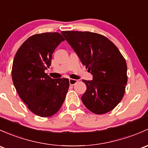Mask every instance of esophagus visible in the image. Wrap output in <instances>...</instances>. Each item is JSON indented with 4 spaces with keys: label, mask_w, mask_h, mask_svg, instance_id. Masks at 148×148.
<instances>
[{
    "label": "esophagus",
    "mask_w": 148,
    "mask_h": 148,
    "mask_svg": "<svg viewBox=\"0 0 148 148\" xmlns=\"http://www.w3.org/2000/svg\"><path fill=\"white\" fill-rule=\"evenodd\" d=\"M78 82V80L74 79H69V84L70 85H74Z\"/></svg>",
    "instance_id": "esophagus-1"
}]
</instances>
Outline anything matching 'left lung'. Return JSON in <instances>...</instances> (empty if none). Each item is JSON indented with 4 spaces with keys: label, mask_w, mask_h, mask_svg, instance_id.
Here are the masks:
<instances>
[{
    "label": "left lung",
    "mask_w": 148,
    "mask_h": 148,
    "mask_svg": "<svg viewBox=\"0 0 148 148\" xmlns=\"http://www.w3.org/2000/svg\"><path fill=\"white\" fill-rule=\"evenodd\" d=\"M62 34L93 75V80H82L86 85L83 103L96 114L112 111L122 100L127 82L123 56L100 34L82 31H62Z\"/></svg>",
    "instance_id": "1"
}]
</instances>
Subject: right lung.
<instances>
[{"mask_svg":"<svg viewBox=\"0 0 148 148\" xmlns=\"http://www.w3.org/2000/svg\"><path fill=\"white\" fill-rule=\"evenodd\" d=\"M64 40L59 32L35 34L23 43L14 57L12 79L15 89L29 111L40 117L55 114L69 89V79H54L45 72L54 51Z\"/></svg>","mask_w":148,"mask_h":148,"instance_id":"obj_1","label":"right lung"}]
</instances>
